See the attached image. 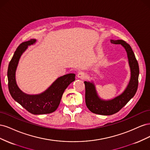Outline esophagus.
Listing matches in <instances>:
<instances>
[{
	"label": "esophagus",
	"instance_id": "obj_1",
	"mask_svg": "<svg viewBox=\"0 0 150 150\" xmlns=\"http://www.w3.org/2000/svg\"><path fill=\"white\" fill-rule=\"evenodd\" d=\"M78 77L80 79H84L86 78V74L84 72H79V73L78 74Z\"/></svg>",
	"mask_w": 150,
	"mask_h": 150
}]
</instances>
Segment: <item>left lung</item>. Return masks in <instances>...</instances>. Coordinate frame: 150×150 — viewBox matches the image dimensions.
Returning a JSON list of instances; mask_svg holds the SVG:
<instances>
[{
    "mask_svg": "<svg viewBox=\"0 0 150 150\" xmlns=\"http://www.w3.org/2000/svg\"><path fill=\"white\" fill-rule=\"evenodd\" d=\"M111 42L121 44L125 48L131 68V79L125 91L110 101H103L99 99L94 84L84 81L86 106L92 112L98 115H111L118 112L134 96L138 86L139 66L131 46L123 40H111Z\"/></svg>",
    "mask_w": 150,
    "mask_h": 150,
    "instance_id": "left-lung-1",
    "label": "left lung"
}]
</instances>
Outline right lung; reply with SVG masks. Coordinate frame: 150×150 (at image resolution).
<instances>
[{
    "mask_svg": "<svg viewBox=\"0 0 150 150\" xmlns=\"http://www.w3.org/2000/svg\"><path fill=\"white\" fill-rule=\"evenodd\" d=\"M35 42V39H30L28 41L22 42L17 48L8 67V87L13 99L29 112L34 115L49 114L57 110L63 93L67 86L75 80L76 75L71 73L60 77L51 87L40 94L28 95L22 93L16 84V70L22 54L28 46Z\"/></svg>",
    "mask_w": 150,
    "mask_h": 150,
    "instance_id": "1",
    "label": "right lung"
}]
</instances>
